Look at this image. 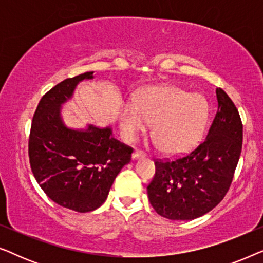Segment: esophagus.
I'll return each mask as SVG.
<instances>
[{
  "mask_svg": "<svg viewBox=\"0 0 263 263\" xmlns=\"http://www.w3.org/2000/svg\"><path fill=\"white\" fill-rule=\"evenodd\" d=\"M146 154L142 152V151H139L136 149L134 151V153H133V159H139V158H145Z\"/></svg>",
  "mask_w": 263,
  "mask_h": 263,
  "instance_id": "esophagus-1",
  "label": "esophagus"
}]
</instances>
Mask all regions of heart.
Wrapping results in <instances>:
<instances>
[{
	"mask_svg": "<svg viewBox=\"0 0 263 263\" xmlns=\"http://www.w3.org/2000/svg\"><path fill=\"white\" fill-rule=\"evenodd\" d=\"M210 106L201 95H189L176 86L143 89L135 102L123 104L120 123L128 140H134L153 123V138L159 149L168 154L189 149L206 128Z\"/></svg>",
	"mask_w": 263,
	"mask_h": 263,
	"instance_id": "1",
	"label": "heart"
}]
</instances>
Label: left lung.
Here are the masks:
<instances>
[{
	"label": "left lung",
	"mask_w": 263,
	"mask_h": 263,
	"mask_svg": "<svg viewBox=\"0 0 263 263\" xmlns=\"http://www.w3.org/2000/svg\"><path fill=\"white\" fill-rule=\"evenodd\" d=\"M218 110L207 136L192 152L172 160H156L147 186L149 202L161 217L192 220L213 210L228 193L238 164L243 124L238 110L221 88Z\"/></svg>",
	"instance_id": "obj_1"
}]
</instances>
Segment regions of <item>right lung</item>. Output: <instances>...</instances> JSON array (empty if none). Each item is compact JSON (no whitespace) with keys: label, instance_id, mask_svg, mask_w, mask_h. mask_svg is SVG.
Segmentation results:
<instances>
[{"label":"right lung","instance_id":"obj_1","mask_svg":"<svg viewBox=\"0 0 263 263\" xmlns=\"http://www.w3.org/2000/svg\"><path fill=\"white\" fill-rule=\"evenodd\" d=\"M93 71L69 78L42 97L31 124L28 157L31 170L49 199L68 210L86 213L105 202L133 148L112 138L110 127L88 125L74 130L64 125L61 105L71 98Z\"/></svg>","mask_w":263,"mask_h":263}]
</instances>
